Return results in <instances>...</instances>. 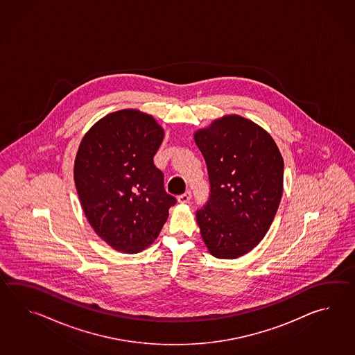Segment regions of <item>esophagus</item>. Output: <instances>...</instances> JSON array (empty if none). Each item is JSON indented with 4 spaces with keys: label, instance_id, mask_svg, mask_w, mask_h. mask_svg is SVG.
<instances>
[{
    "label": "esophagus",
    "instance_id": "obj_1",
    "mask_svg": "<svg viewBox=\"0 0 355 355\" xmlns=\"http://www.w3.org/2000/svg\"><path fill=\"white\" fill-rule=\"evenodd\" d=\"M190 199H191V191H190V190L185 191L184 194H181V196H179V198H178L179 203L181 204L189 203V200H190Z\"/></svg>",
    "mask_w": 355,
    "mask_h": 355
}]
</instances>
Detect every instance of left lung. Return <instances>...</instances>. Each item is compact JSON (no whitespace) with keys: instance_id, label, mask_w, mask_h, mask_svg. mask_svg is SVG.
<instances>
[{"instance_id":"8db88e82","label":"left lung","mask_w":355,"mask_h":355,"mask_svg":"<svg viewBox=\"0 0 355 355\" xmlns=\"http://www.w3.org/2000/svg\"><path fill=\"white\" fill-rule=\"evenodd\" d=\"M209 178V199L196 220L213 257L236 259L264 239L283 194L284 162L270 135L227 115L194 135Z\"/></svg>"}]
</instances>
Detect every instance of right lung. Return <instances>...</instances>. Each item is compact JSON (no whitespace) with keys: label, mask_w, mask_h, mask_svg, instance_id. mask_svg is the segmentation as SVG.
<instances>
[{"label":"right lung","mask_w":355,"mask_h":355,"mask_svg":"<svg viewBox=\"0 0 355 355\" xmlns=\"http://www.w3.org/2000/svg\"><path fill=\"white\" fill-rule=\"evenodd\" d=\"M162 139L151 115L124 109L94 124L78 147L73 176L85 216L116 251L148 248L176 203L153 164Z\"/></svg>","instance_id":"1"}]
</instances>
